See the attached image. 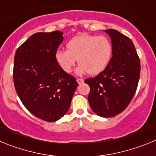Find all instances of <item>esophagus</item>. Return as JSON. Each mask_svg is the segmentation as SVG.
<instances>
[{
	"instance_id": "esophagus-1",
	"label": "esophagus",
	"mask_w": 156,
	"mask_h": 156,
	"mask_svg": "<svg viewBox=\"0 0 156 156\" xmlns=\"http://www.w3.org/2000/svg\"><path fill=\"white\" fill-rule=\"evenodd\" d=\"M76 81H77V83H79V84H81V83H83V79H77Z\"/></svg>"
}]
</instances>
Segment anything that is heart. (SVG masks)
<instances>
[{
    "mask_svg": "<svg viewBox=\"0 0 156 156\" xmlns=\"http://www.w3.org/2000/svg\"><path fill=\"white\" fill-rule=\"evenodd\" d=\"M66 48L67 50H58L55 58L59 67L67 73L73 69L78 59L77 73L87 72L90 75H98L107 68L113 53L111 41L105 36H76L66 44Z\"/></svg>",
    "mask_w": 156,
    "mask_h": 156,
    "instance_id": "1",
    "label": "heart"
}]
</instances>
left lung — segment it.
<instances>
[{"label":"left lung","mask_w":156,"mask_h":156,"mask_svg":"<svg viewBox=\"0 0 156 156\" xmlns=\"http://www.w3.org/2000/svg\"><path fill=\"white\" fill-rule=\"evenodd\" d=\"M105 32L113 47L111 62L104 71L84 82L90 88V108L98 115L107 118L122 112L131 101L138 84L140 64L129 37L113 29Z\"/></svg>","instance_id":"1"}]
</instances>
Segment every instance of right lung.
<instances>
[{
	"label": "right lung",
	"instance_id": "add662e5",
	"mask_svg": "<svg viewBox=\"0 0 156 156\" xmlns=\"http://www.w3.org/2000/svg\"><path fill=\"white\" fill-rule=\"evenodd\" d=\"M63 33H37L17 49L13 79L24 106L37 118L55 122L67 112L78 83L55 58Z\"/></svg>",
	"mask_w": 156,
	"mask_h": 156
}]
</instances>
